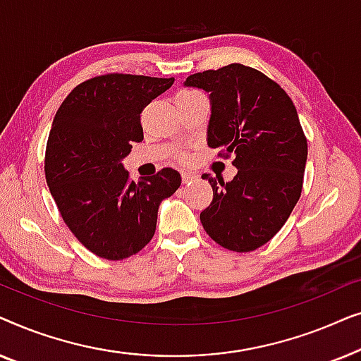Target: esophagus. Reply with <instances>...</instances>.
<instances>
[{
  "label": "esophagus",
  "mask_w": 361,
  "mask_h": 361,
  "mask_svg": "<svg viewBox=\"0 0 361 361\" xmlns=\"http://www.w3.org/2000/svg\"><path fill=\"white\" fill-rule=\"evenodd\" d=\"M194 179H195V176L190 174V172H182V182H184V184H189V182Z\"/></svg>",
  "instance_id": "obj_1"
}]
</instances>
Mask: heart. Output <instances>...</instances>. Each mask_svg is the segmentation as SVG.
I'll use <instances>...</instances> for the list:
<instances>
[{
  "label": "heart",
  "mask_w": 361,
  "mask_h": 361,
  "mask_svg": "<svg viewBox=\"0 0 361 361\" xmlns=\"http://www.w3.org/2000/svg\"><path fill=\"white\" fill-rule=\"evenodd\" d=\"M182 93H190V92H182Z\"/></svg>",
  "instance_id": "obj_1"
}]
</instances>
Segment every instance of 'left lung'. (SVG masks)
<instances>
[{"label": "left lung", "instance_id": "1", "mask_svg": "<svg viewBox=\"0 0 361 361\" xmlns=\"http://www.w3.org/2000/svg\"><path fill=\"white\" fill-rule=\"evenodd\" d=\"M184 85L209 93L207 142L221 149L219 156L233 154L238 169L231 182L202 176L214 189L202 225L224 248L253 251L283 228L302 192L307 140L294 103L274 80L243 63L194 73Z\"/></svg>", "mask_w": 361, "mask_h": 361}]
</instances>
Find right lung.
Masks as SVG:
<instances>
[{
	"mask_svg": "<svg viewBox=\"0 0 361 361\" xmlns=\"http://www.w3.org/2000/svg\"><path fill=\"white\" fill-rule=\"evenodd\" d=\"M174 78L106 73L82 82L54 116L46 147V180L63 221L100 258L136 255L156 231L161 202L180 185L164 167L130 180L123 159L142 141L141 111Z\"/></svg>",
	"mask_w": 361,
	"mask_h": 361,
	"instance_id": "obj_1",
	"label": "right lung"
}]
</instances>
